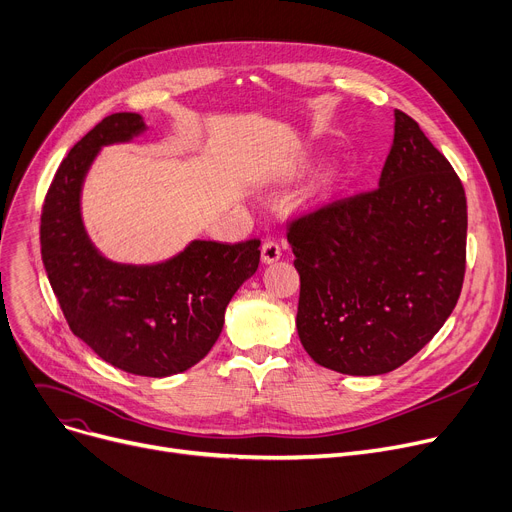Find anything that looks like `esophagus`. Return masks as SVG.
<instances>
[{"label":"esophagus","mask_w":512,"mask_h":512,"mask_svg":"<svg viewBox=\"0 0 512 512\" xmlns=\"http://www.w3.org/2000/svg\"><path fill=\"white\" fill-rule=\"evenodd\" d=\"M282 257V247L276 241H265L261 247V259L263 263H274Z\"/></svg>","instance_id":"esophagus-1"}]
</instances>
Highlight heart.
<instances>
[{
	"mask_svg": "<svg viewBox=\"0 0 512 512\" xmlns=\"http://www.w3.org/2000/svg\"><path fill=\"white\" fill-rule=\"evenodd\" d=\"M333 187H335V177H327V179L321 183V187L317 189V197H319V199L329 197L331 191H333Z\"/></svg>",
	"mask_w": 512,
	"mask_h": 512,
	"instance_id": "b5f03b06",
	"label": "heart"
}]
</instances>
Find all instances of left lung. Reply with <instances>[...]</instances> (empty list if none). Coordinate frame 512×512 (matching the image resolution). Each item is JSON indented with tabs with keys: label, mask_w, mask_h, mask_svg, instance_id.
I'll return each mask as SVG.
<instances>
[{
	"label": "left lung",
	"mask_w": 512,
	"mask_h": 512,
	"mask_svg": "<svg viewBox=\"0 0 512 512\" xmlns=\"http://www.w3.org/2000/svg\"><path fill=\"white\" fill-rule=\"evenodd\" d=\"M288 243L304 350L335 372L385 374L416 356L459 300L465 189L420 125L395 111L379 187L294 218Z\"/></svg>",
	"instance_id": "1"
}]
</instances>
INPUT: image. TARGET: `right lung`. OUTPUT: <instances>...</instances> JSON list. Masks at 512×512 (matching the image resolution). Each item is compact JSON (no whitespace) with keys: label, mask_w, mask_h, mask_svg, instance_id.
Wrapping results in <instances>:
<instances>
[{"label":"right lung","mask_w":512,"mask_h":512,"mask_svg":"<svg viewBox=\"0 0 512 512\" xmlns=\"http://www.w3.org/2000/svg\"><path fill=\"white\" fill-rule=\"evenodd\" d=\"M142 131L138 113H113L63 158L43 203L41 255L74 335L115 368L170 377L212 350L230 298L259 267L261 241H193L154 265L102 257L82 222V185L102 146Z\"/></svg>","instance_id":"obj_1"}]
</instances>
